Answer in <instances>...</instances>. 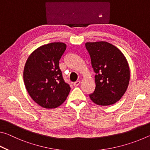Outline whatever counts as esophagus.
<instances>
[{"label": "esophagus", "mask_w": 150, "mask_h": 150, "mask_svg": "<svg viewBox=\"0 0 150 150\" xmlns=\"http://www.w3.org/2000/svg\"><path fill=\"white\" fill-rule=\"evenodd\" d=\"M80 83H81L80 81H75L74 83H73V85H74L75 87H77L78 85H80Z\"/></svg>", "instance_id": "1"}]
</instances>
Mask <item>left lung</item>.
<instances>
[{
    "label": "left lung",
    "mask_w": 150,
    "mask_h": 150,
    "mask_svg": "<svg viewBox=\"0 0 150 150\" xmlns=\"http://www.w3.org/2000/svg\"><path fill=\"white\" fill-rule=\"evenodd\" d=\"M86 49L90 55L95 73V89L89 95L98 105L108 106L120 99L128 88L130 68L126 57L115 45L106 42H87Z\"/></svg>",
    "instance_id": "8db88e82"
}]
</instances>
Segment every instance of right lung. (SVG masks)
<instances>
[{"label":"right lung","instance_id":"obj_1","mask_svg":"<svg viewBox=\"0 0 150 150\" xmlns=\"http://www.w3.org/2000/svg\"><path fill=\"white\" fill-rule=\"evenodd\" d=\"M66 47L62 42L44 45L32 52L26 61L25 87L32 99L44 108L60 106L69 93L70 86L63 79L59 66Z\"/></svg>","mask_w":150,"mask_h":150}]
</instances>
